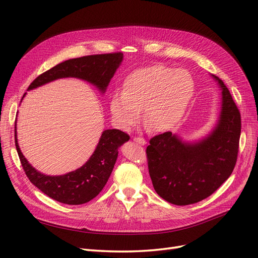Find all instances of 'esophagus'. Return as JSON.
<instances>
[{"label":"esophagus","instance_id":"1","mask_svg":"<svg viewBox=\"0 0 258 258\" xmlns=\"http://www.w3.org/2000/svg\"><path fill=\"white\" fill-rule=\"evenodd\" d=\"M134 141H136L140 145H145L146 144V141L142 137H134Z\"/></svg>","mask_w":258,"mask_h":258}]
</instances>
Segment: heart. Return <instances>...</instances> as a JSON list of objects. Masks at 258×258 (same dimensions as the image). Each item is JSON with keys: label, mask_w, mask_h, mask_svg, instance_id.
Returning a JSON list of instances; mask_svg holds the SVG:
<instances>
[{"label": "heart", "mask_w": 258, "mask_h": 258, "mask_svg": "<svg viewBox=\"0 0 258 258\" xmlns=\"http://www.w3.org/2000/svg\"><path fill=\"white\" fill-rule=\"evenodd\" d=\"M194 93L191 75L184 69L153 66L136 70L110 100L117 127L128 130L143 118L154 131L172 129L182 119Z\"/></svg>", "instance_id": "heart-1"}]
</instances>
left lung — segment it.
<instances>
[{
  "label": "left lung",
  "instance_id": "obj_1",
  "mask_svg": "<svg viewBox=\"0 0 258 258\" xmlns=\"http://www.w3.org/2000/svg\"><path fill=\"white\" fill-rule=\"evenodd\" d=\"M217 127L204 141L183 143L172 132L150 140L146 147L148 172L159 196L176 206L197 204L211 196L235 169L241 134V115L227 86Z\"/></svg>",
  "mask_w": 258,
  "mask_h": 258
}]
</instances>
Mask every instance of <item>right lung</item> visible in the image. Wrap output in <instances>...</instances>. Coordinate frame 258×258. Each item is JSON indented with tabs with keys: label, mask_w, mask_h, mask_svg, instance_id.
Here are the masks:
<instances>
[{
	"label": "right lung",
	"mask_w": 258,
	"mask_h": 258,
	"mask_svg": "<svg viewBox=\"0 0 258 258\" xmlns=\"http://www.w3.org/2000/svg\"><path fill=\"white\" fill-rule=\"evenodd\" d=\"M121 60L122 52L90 54L70 59L38 75L28 89L36 88L61 77H77L92 83L104 92ZM129 138V135L120 130H105L96 151L83 167L64 175L48 176L37 172L23 157L15 129V144L21 166L30 182L51 199L73 206L86 204L103 189L118 156V147L128 141Z\"/></svg>",
	"instance_id": "1"
}]
</instances>
